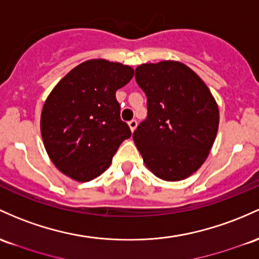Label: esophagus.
I'll use <instances>...</instances> for the list:
<instances>
[{
	"instance_id": "esophagus-1",
	"label": "esophagus",
	"mask_w": 259,
	"mask_h": 259,
	"mask_svg": "<svg viewBox=\"0 0 259 259\" xmlns=\"http://www.w3.org/2000/svg\"><path fill=\"white\" fill-rule=\"evenodd\" d=\"M127 125H129L130 130H132V133H133L136 129V126H138V121H136L135 119H133V120H130L129 123H127Z\"/></svg>"
}]
</instances>
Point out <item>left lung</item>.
<instances>
[{"mask_svg":"<svg viewBox=\"0 0 259 259\" xmlns=\"http://www.w3.org/2000/svg\"><path fill=\"white\" fill-rule=\"evenodd\" d=\"M135 78L147 97V118L133 134L145 166L167 182L188 178L208 158L219 129V107L183 62L141 64Z\"/></svg>","mask_w":259,"mask_h":259,"instance_id":"obj_1","label":"left lung"}]
</instances>
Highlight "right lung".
Returning <instances> with one entry per match:
<instances>
[{
  "label": "right lung",
  "mask_w": 259,
  "mask_h": 259,
  "mask_svg": "<svg viewBox=\"0 0 259 259\" xmlns=\"http://www.w3.org/2000/svg\"><path fill=\"white\" fill-rule=\"evenodd\" d=\"M133 76L129 65L92 59L66 73L45 99L42 144L56 168L71 180L88 182L101 176L132 136L120 119L115 92Z\"/></svg>",
  "instance_id": "1"
}]
</instances>
